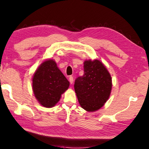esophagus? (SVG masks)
Segmentation results:
<instances>
[{
	"label": "esophagus",
	"mask_w": 149,
	"mask_h": 149,
	"mask_svg": "<svg viewBox=\"0 0 149 149\" xmlns=\"http://www.w3.org/2000/svg\"><path fill=\"white\" fill-rule=\"evenodd\" d=\"M69 81L71 84H72L73 82H74V77H73V76H70L69 77Z\"/></svg>",
	"instance_id": "34e87169"
}]
</instances>
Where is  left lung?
<instances>
[{"label": "left lung", "instance_id": "left-lung-1", "mask_svg": "<svg viewBox=\"0 0 149 149\" xmlns=\"http://www.w3.org/2000/svg\"><path fill=\"white\" fill-rule=\"evenodd\" d=\"M112 87L111 77L100 61H86L84 74L75 80L74 88L79 104L87 111H94L108 100Z\"/></svg>", "mask_w": 149, "mask_h": 149}]
</instances>
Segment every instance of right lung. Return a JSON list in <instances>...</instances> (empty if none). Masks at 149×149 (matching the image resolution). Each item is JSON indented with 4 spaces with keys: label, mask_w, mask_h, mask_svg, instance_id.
I'll return each instance as SVG.
<instances>
[{
    "label": "right lung",
    "mask_w": 149,
    "mask_h": 149,
    "mask_svg": "<svg viewBox=\"0 0 149 149\" xmlns=\"http://www.w3.org/2000/svg\"><path fill=\"white\" fill-rule=\"evenodd\" d=\"M69 85V81L53 60L44 62L35 72L32 79L35 97L45 107L54 106Z\"/></svg>",
    "instance_id": "right-lung-1"
}]
</instances>
